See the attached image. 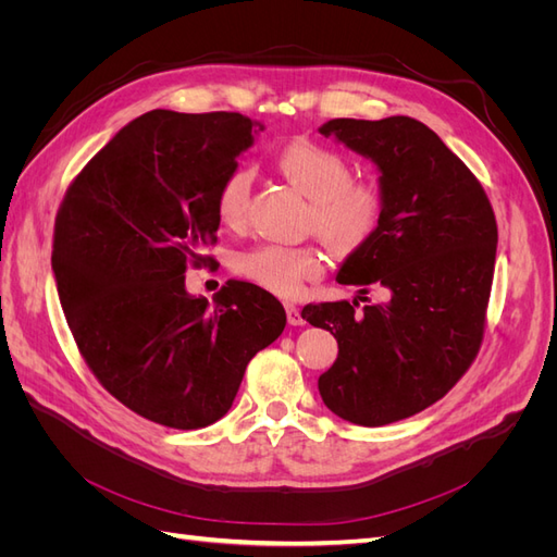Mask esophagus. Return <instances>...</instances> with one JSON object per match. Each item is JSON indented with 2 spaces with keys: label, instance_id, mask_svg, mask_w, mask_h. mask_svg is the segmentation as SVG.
<instances>
[{
  "label": "esophagus",
  "instance_id": "1",
  "mask_svg": "<svg viewBox=\"0 0 557 557\" xmlns=\"http://www.w3.org/2000/svg\"><path fill=\"white\" fill-rule=\"evenodd\" d=\"M285 313H288V323L290 325H305L307 320H305V315H301V311H299V307H295V305H285Z\"/></svg>",
  "mask_w": 557,
  "mask_h": 557
}]
</instances>
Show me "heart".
I'll list each match as a JSON object with an SVG mask.
<instances>
[{
    "mask_svg": "<svg viewBox=\"0 0 557 557\" xmlns=\"http://www.w3.org/2000/svg\"><path fill=\"white\" fill-rule=\"evenodd\" d=\"M278 170L295 188L311 199L307 225L336 252L364 246L379 227L383 193L376 183L350 178V164L332 148L295 141L278 153ZM252 174L246 166L232 170L215 193V215L227 227L246 218ZM325 256L315 246L260 244L234 258V272L260 288L295 297L323 274Z\"/></svg>",
    "mask_w": 557,
    "mask_h": 557,
    "instance_id": "1",
    "label": "heart"
}]
</instances>
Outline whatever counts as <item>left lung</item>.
Returning <instances> with one entry per match:
<instances>
[{
	"instance_id": "8db88e82",
	"label": "left lung",
	"mask_w": 557,
	"mask_h": 557,
	"mask_svg": "<svg viewBox=\"0 0 557 557\" xmlns=\"http://www.w3.org/2000/svg\"><path fill=\"white\" fill-rule=\"evenodd\" d=\"M318 132L381 174L379 227L336 281L358 285L360 295L376 288L385 301L358 309V299H342L301 311L339 344L318 379L325 407L348 423L379 428L442 399L476 358L497 223L476 176L416 117H334Z\"/></svg>"
}]
</instances>
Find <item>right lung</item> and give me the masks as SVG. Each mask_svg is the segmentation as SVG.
Instances as JSON below:
<instances>
[{
  "mask_svg": "<svg viewBox=\"0 0 557 557\" xmlns=\"http://www.w3.org/2000/svg\"><path fill=\"white\" fill-rule=\"evenodd\" d=\"M262 129L242 113L148 111L86 164L55 218L53 274L81 356L164 428L223 418L285 327L281 301L252 283L227 281L213 305L185 290L221 225L218 185Z\"/></svg>",
  "mask_w": 557,
  "mask_h": 557,
  "instance_id": "1",
  "label": "right lung"
}]
</instances>
